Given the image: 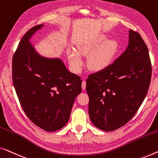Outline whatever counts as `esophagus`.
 <instances>
[{
	"mask_svg": "<svg viewBox=\"0 0 158 158\" xmlns=\"http://www.w3.org/2000/svg\"><path fill=\"white\" fill-rule=\"evenodd\" d=\"M85 87H86V82L85 81H83V82H82V88H83V90H85Z\"/></svg>",
	"mask_w": 158,
	"mask_h": 158,
	"instance_id": "obj_1",
	"label": "esophagus"
}]
</instances>
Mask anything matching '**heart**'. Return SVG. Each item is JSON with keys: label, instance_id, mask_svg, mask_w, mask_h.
Segmentation results:
<instances>
[{"label": "heart", "instance_id": "b5f03b06", "mask_svg": "<svg viewBox=\"0 0 158 158\" xmlns=\"http://www.w3.org/2000/svg\"><path fill=\"white\" fill-rule=\"evenodd\" d=\"M107 39L106 35L101 34L86 39L77 47V52L80 55H90L88 65L93 70L99 71L107 68L117 53V42L114 40H107ZM79 54L75 52H71L68 55L69 62L75 73H78L83 65V60Z\"/></svg>", "mask_w": 158, "mask_h": 158}]
</instances>
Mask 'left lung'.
I'll return each instance as SVG.
<instances>
[{"label":"left lung","mask_w":158,"mask_h":158,"mask_svg":"<svg viewBox=\"0 0 158 158\" xmlns=\"http://www.w3.org/2000/svg\"><path fill=\"white\" fill-rule=\"evenodd\" d=\"M152 64L140 34L129 30V44L107 68L86 81L88 112L93 124L103 131L116 130L135 116L148 94Z\"/></svg>","instance_id":"1"}]
</instances>
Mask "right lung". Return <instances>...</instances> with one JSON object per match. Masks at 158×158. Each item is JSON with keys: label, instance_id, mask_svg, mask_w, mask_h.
Returning a JSON list of instances; mask_svg holds the SVG:
<instances>
[{"label": "right lung", "instance_id": "add662e5", "mask_svg": "<svg viewBox=\"0 0 158 158\" xmlns=\"http://www.w3.org/2000/svg\"><path fill=\"white\" fill-rule=\"evenodd\" d=\"M43 24L32 27L19 42L12 60V78L28 118L47 131L62 128L70 118L82 81L59 58L42 57L29 42Z\"/></svg>", "mask_w": 158, "mask_h": 158}]
</instances>
